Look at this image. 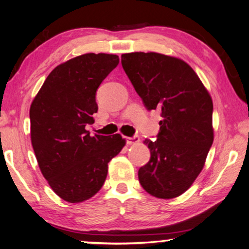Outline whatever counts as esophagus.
<instances>
[{
	"label": "esophagus",
	"instance_id": "1",
	"mask_svg": "<svg viewBox=\"0 0 249 249\" xmlns=\"http://www.w3.org/2000/svg\"><path fill=\"white\" fill-rule=\"evenodd\" d=\"M125 140H126V144H127V145H132V144H136L140 142V137L137 135H134L132 137H125Z\"/></svg>",
	"mask_w": 249,
	"mask_h": 249
}]
</instances>
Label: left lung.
Here are the masks:
<instances>
[{"instance_id":"8db88e82","label":"left lung","mask_w":249,"mask_h":249,"mask_svg":"<svg viewBox=\"0 0 249 249\" xmlns=\"http://www.w3.org/2000/svg\"><path fill=\"white\" fill-rule=\"evenodd\" d=\"M122 66L147 110L160 109L157 140H145L151 159L139 170L144 190L172 199L201 172L213 142V101L195 70L157 53L122 54Z\"/></svg>"}]
</instances>
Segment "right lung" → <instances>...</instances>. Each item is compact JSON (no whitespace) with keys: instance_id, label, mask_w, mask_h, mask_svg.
<instances>
[{"instance_id":"obj_1","label":"right lung","mask_w":249,"mask_h":249,"mask_svg":"<svg viewBox=\"0 0 249 249\" xmlns=\"http://www.w3.org/2000/svg\"><path fill=\"white\" fill-rule=\"evenodd\" d=\"M120 62L116 54L86 53L49 73L30 107L31 143L39 168L61 199L83 202L105 182L108 162L120 153V134L90 136L96 91Z\"/></svg>"}]
</instances>
